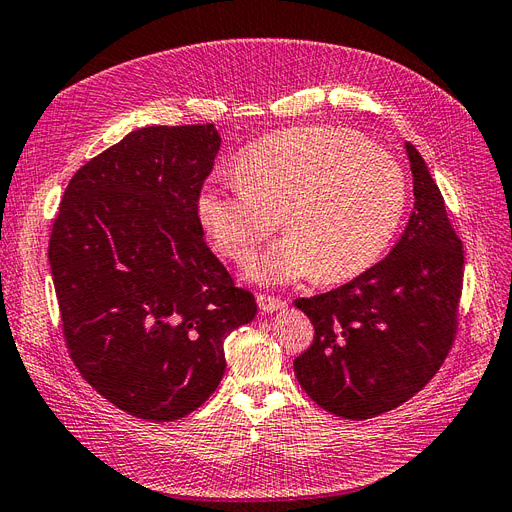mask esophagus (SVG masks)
Wrapping results in <instances>:
<instances>
[{
	"label": "esophagus",
	"mask_w": 512,
	"mask_h": 512,
	"mask_svg": "<svg viewBox=\"0 0 512 512\" xmlns=\"http://www.w3.org/2000/svg\"><path fill=\"white\" fill-rule=\"evenodd\" d=\"M258 305L265 314H273V312H280V309H284L286 301L271 297V294H258Z\"/></svg>",
	"instance_id": "obj_1"
}]
</instances>
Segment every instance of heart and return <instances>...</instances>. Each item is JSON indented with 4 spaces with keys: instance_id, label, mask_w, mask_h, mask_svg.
I'll list each match as a JSON object with an SVG mask.
<instances>
[{
    "instance_id": "heart-1",
    "label": "heart",
    "mask_w": 512,
    "mask_h": 512,
    "mask_svg": "<svg viewBox=\"0 0 512 512\" xmlns=\"http://www.w3.org/2000/svg\"><path fill=\"white\" fill-rule=\"evenodd\" d=\"M237 181H213L198 218L226 258L247 262L282 224L286 235L254 265L260 282L314 275L335 284L369 271L404 220L408 183L389 151L337 128H299L256 143Z\"/></svg>"
}]
</instances>
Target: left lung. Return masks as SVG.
Listing matches in <instances>:
<instances>
[{
	"instance_id": "8db88e82",
	"label": "left lung",
	"mask_w": 512,
	"mask_h": 512,
	"mask_svg": "<svg viewBox=\"0 0 512 512\" xmlns=\"http://www.w3.org/2000/svg\"><path fill=\"white\" fill-rule=\"evenodd\" d=\"M406 153L414 211L391 254L344 286L294 301L316 331L294 374L320 408L352 421L421 391L457 331L463 245L421 153L412 143Z\"/></svg>"
}]
</instances>
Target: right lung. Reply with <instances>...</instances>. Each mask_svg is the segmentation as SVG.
Here are the masks:
<instances>
[{"mask_svg": "<svg viewBox=\"0 0 512 512\" xmlns=\"http://www.w3.org/2000/svg\"><path fill=\"white\" fill-rule=\"evenodd\" d=\"M220 145L213 123L134 130L76 170L53 224L49 262L72 361L145 421L203 406L226 371L224 339L258 312L198 218Z\"/></svg>", "mask_w": 512, "mask_h": 512, "instance_id": "1", "label": "right lung"}]
</instances>
